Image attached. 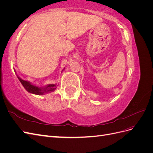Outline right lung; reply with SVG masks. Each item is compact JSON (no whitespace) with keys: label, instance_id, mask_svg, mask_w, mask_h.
Segmentation results:
<instances>
[{"label":"right lung","instance_id":"1","mask_svg":"<svg viewBox=\"0 0 153 153\" xmlns=\"http://www.w3.org/2000/svg\"><path fill=\"white\" fill-rule=\"evenodd\" d=\"M18 80H20L22 85L24 87L25 89L30 93L37 94V95H43L48 92L54 91L56 89V85L55 84H48L46 87H38L34 85H32L31 83L28 81L22 80L17 75Z\"/></svg>","mask_w":153,"mask_h":153}]
</instances>
